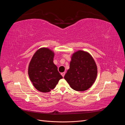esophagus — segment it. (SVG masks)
<instances>
[{"mask_svg": "<svg viewBox=\"0 0 125 125\" xmlns=\"http://www.w3.org/2000/svg\"><path fill=\"white\" fill-rule=\"evenodd\" d=\"M61 74H62V76L63 77L64 76H65V73H61Z\"/></svg>", "mask_w": 125, "mask_h": 125, "instance_id": "34e87169", "label": "esophagus"}]
</instances>
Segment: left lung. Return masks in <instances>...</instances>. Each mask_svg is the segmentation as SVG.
<instances>
[{
	"instance_id": "8db88e82",
	"label": "left lung",
	"mask_w": 125,
	"mask_h": 125,
	"mask_svg": "<svg viewBox=\"0 0 125 125\" xmlns=\"http://www.w3.org/2000/svg\"><path fill=\"white\" fill-rule=\"evenodd\" d=\"M97 74L96 64L88 52L79 50L72 55L69 69L64 76L71 88L84 91L95 82Z\"/></svg>"
}]
</instances>
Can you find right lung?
I'll return each instance as SVG.
<instances>
[{
  "label": "right lung",
  "instance_id": "obj_1",
  "mask_svg": "<svg viewBox=\"0 0 125 125\" xmlns=\"http://www.w3.org/2000/svg\"><path fill=\"white\" fill-rule=\"evenodd\" d=\"M55 53L48 48L39 49L29 63L28 74L33 86L39 91L50 92L62 78L54 63Z\"/></svg>",
  "mask_w": 125,
  "mask_h": 125
}]
</instances>
